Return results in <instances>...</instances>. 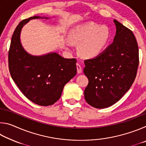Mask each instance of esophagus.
Listing matches in <instances>:
<instances>
[{
	"instance_id": "obj_1",
	"label": "esophagus",
	"mask_w": 146,
	"mask_h": 146,
	"mask_svg": "<svg viewBox=\"0 0 146 146\" xmlns=\"http://www.w3.org/2000/svg\"><path fill=\"white\" fill-rule=\"evenodd\" d=\"M76 69H77V73L80 74L82 72V67H81L80 65L79 64H76Z\"/></svg>"
}]
</instances>
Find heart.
Listing matches in <instances>:
<instances>
[{"mask_svg": "<svg viewBox=\"0 0 146 146\" xmlns=\"http://www.w3.org/2000/svg\"><path fill=\"white\" fill-rule=\"evenodd\" d=\"M111 38L110 29L89 22L76 26L69 34V40L73 44H80L79 54L85 58H92L100 55Z\"/></svg>", "mask_w": 146, "mask_h": 146, "instance_id": "1", "label": "heart"}]
</instances>
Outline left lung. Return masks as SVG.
<instances>
[{"mask_svg":"<svg viewBox=\"0 0 146 146\" xmlns=\"http://www.w3.org/2000/svg\"><path fill=\"white\" fill-rule=\"evenodd\" d=\"M113 42L96 57L84 61V73L89 80L85 100L102 109L117 102L129 90L137 75L138 48L133 32L117 20Z\"/></svg>","mask_w":146,"mask_h":146,"instance_id":"left-lung-1","label":"left lung"}]
</instances>
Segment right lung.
I'll return each instance as SVG.
<instances>
[{
	"label": "right lung",
	"mask_w": 146,
	"mask_h": 146,
	"mask_svg": "<svg viewBox=\"0 0 146 146\" xmlns=\"http://www.w3.org/2000/svg\"><path fill=\"white\" fill-rule=\"evenodd\" d=\"M49 19L33 16L19 24L13 34L9 51V70L14 82L26 97L36 104L48 106L60 98L64 86L76 74V60L58 53L33 55L24 49L21 33L30 20Z\"/></svg>",
	"instance_id": "add662e5"
}]
</instances>
